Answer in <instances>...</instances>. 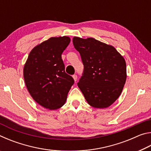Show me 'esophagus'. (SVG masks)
I'll return each instance as SVG.
<instances>
[{"label": "esophagus", "mask_w": 151, "mask_h": 151, "mask_svg": "<svg viewBox=\"0 0 151 151\" xmlns=\"http://www.w3.org/2000/svg\"><path fill=\"white\" fill-rule=\"evenodd\" d=\"M73 77L74 80H75V82H76V81H77V75H73Z\"/></svg>", "instance_id": "esophagus-1"}]
</instances>
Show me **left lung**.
Listing matches in <instances>:
<instances>
[{
    "label": "left lung",
    "mask_w": 151,
    "mask_h": 151,
    "mask_svg": "<svg viewBox=\"0 0 151 151\" xmlns=\"http://www.w3.org/2000/svg\"><path fill=\"white\" fill-rule=\"evenodd\" d=\"M73 45L84 65L77 83L86 101L94 108H106L119 98L127 78L126 63L113 47L93 38L74 37Z\"/></svg>",
    "instance_id": "1"
}]
</instances>
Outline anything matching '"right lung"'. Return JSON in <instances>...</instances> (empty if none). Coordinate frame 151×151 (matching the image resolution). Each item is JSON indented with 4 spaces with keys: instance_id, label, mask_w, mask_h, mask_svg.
I'll return each instance as SVG.
<instances>
[{
    "instance_id": "1",
    "label": "right lung",
    "mask_w": 151,
    "mask_h": 151,
    "mask_svg": "<svg viewBox=\"0 0 151 151\" xmlns=\"http://www.w3.org/2000/svg\"><path fill=\"white\" fill-rule=\"evenodd\" d=\"M70 42L68 37H52L31 50L24 66L27 88L32 99L50 110L60 108L75 81L65 73L61 55Z\"/></svg>"
}]
</instances>
